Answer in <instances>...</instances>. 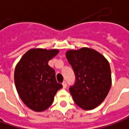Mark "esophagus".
Wrapping results in <instances>:
<instances>
[{
    "label": "esophagus",
    "mask_w": 129,
    "mask_h": 129,
    "mask_svg": "<svg viewBox=\"0 0 129 129\" xmlns=\"http://www.w3.org/2000/svg\"><path fill=\"white\" fill-rule=\"evenodd\" d=\"M62 85H63V88H66L67 87V83L66 82V81H63V83H62Z\"/></svg>",
    "instance_id": "34e87169"
}]
</instances>
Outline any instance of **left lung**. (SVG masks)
<instances>
[{
	"label": "left lung",
	"mask_w": 129,
	"mask_h": 129,
	"mask_svg": "<svg viewBox=\"0 0 129 129\" xmlns=\"http://www.w3.org/2000/svg\"><path fill=\"white\" fill-rule=\"evenodd\" d=\"M66 56L76 76V81L69 88L75 103L84 110L95 109L104 101L111 86L109 61L88 48L70 50Z\"/></svg>",
	"instance_id": "obj_1"
}]
</instances>
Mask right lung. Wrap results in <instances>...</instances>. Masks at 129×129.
I'll use <instances>...</instances> for the list:
<instances>
[{
    "instance_id": "1",
    "label": "right lung",
    "mask_w": 129,
    "mask_h": 129,
    "mask_svg": "<svg viewBox=\"0 0 129 129\" xmlns=\"http://www.w3.org/2000/svg\"><path fill=\"white\" fill-rule=\"evenodd\" d=\"M58 53L57 49H30L16 65V90L23 102L35 111L46 110L53 104L56 92L63 87L56 81L55 71L48 64Z\"/></svg>"
}]
</instances>
